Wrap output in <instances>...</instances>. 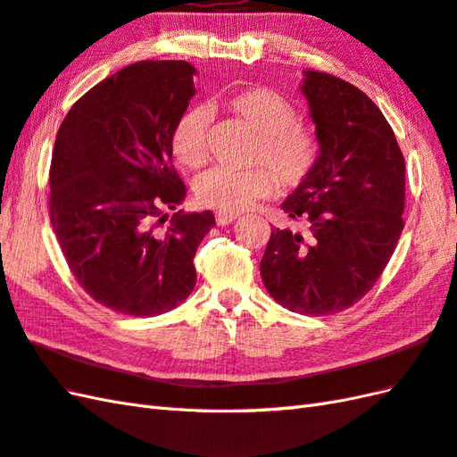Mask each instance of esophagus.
<instances>
[{
  "instance_id": "1",
  "label": "esophagus",
  "mask_w": 457,
  "mask_h": 457,
  "mask_svg": "<svg viewBox=\"0 0 457 457\" xmlns=\"http://www.w3.org/2000/svg\"><path fill=\"white\" fill-rule=\"evenodd\" d=\"M239 216L237 214H228V212H216V221L218 226H228L231 221H236Z\"/></svg>"
}]
</instances>
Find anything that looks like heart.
Returning <instances> with one entry per match:
<instances>
[{"label":"heart","instance_id":"heart-1","mask_svg":"<svg viewBox=\"0 0 457 457\" xmlns=\"http://www.w3.org/2000/svg\"><path fill=\"white\" fill-rule=\"evenodd\" d=\"M224 107L259 134L249 169H212L196 183V198L206 208L239 214L267 198L274 180L284 188L303 185L321 157V140L298 120V109L269 87H249L229 95ZM212 114L193 104L179 116L171 132V150L187 167H203L210 157Z\"/></svg>","mask_w":457,"mask_h":457}]
</instances>
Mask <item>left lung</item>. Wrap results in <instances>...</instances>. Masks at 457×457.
<instances>
[{"label":"left lung","mask_w":457,"mask_h":457,"mask_svg":"<svg viewBox=\"0 0 457 457\" xmlns=\"http://www.w3.org/2000/svg\"><path fill=\"white\" fill-rule=\"evenodd\" d=\"M321 157L282 210L303 231L274 228L261 261L267 292L302 315H331L372 290L405 210V157L376 103L325 71H305Z\"/></svg>","instance_id":"obj_1"}]
</instances>
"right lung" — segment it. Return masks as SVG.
<instances>
[{"label": "right lung", "mask_w": 457, "mask_h": 457, "mask_svg": "<svg viewBox=\"0 0 457 457\" xmlns=\"http://www.w3.org/2000/svg\"><path fill=\"white\" fill-rule=\"evenodd\" d=\"M183 60H144L95 85L63 119L50 163V221L68 267L116 313L154 317L188 298L195 253L216 226L183 204L171 132L195 95Z\"/></svg>", "instance_id": "obj_1"}]
</instances>
